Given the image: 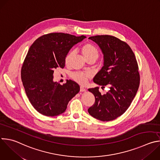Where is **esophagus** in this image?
<instances>
[{"mask_svg": "<svg viewBox=\"0 0 160 160\" xmlns=\"http://www.w3.org/2000/svg\"><path fill=\"white\" fill-rule=\"evenodd\" d=\"M86 90H87L86 88H83V87H80V92H85Z\"/></svg>", "mask_w": 160, "mask_h": 160, "instance_id": "obj_1", "label": "esophagus"}]
</instances>
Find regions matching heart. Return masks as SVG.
Returning a JSON list of instances; mask_svg holds the SVG:
<instances>
[{
    "instance_id": "1",
    "label": "heart",
    "mask_w": 160,
    "mask_h": 160,
    "mask_svg": "<svg viewBox=\"0 0 160 160\" xmlns=\"http://www.w3.org/2000/svg\"><path fill=\"white\" fill-rule=\"evenodd\" d=\"M81 52L83 57L86 60H88L89 59H92L95 61L98 56H99V52L97 48L93 45L92 44L88 42L83 44L81 48ZM73 52L70 51L67 53V55L65 58V65H69L71 59L73 57ZM71 78L75 81L77 83L80 85H85L88 82V80L90 78V74L87 72H73L70 75Z\"/></svg>"
}]
</instances>
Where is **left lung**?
I'll return each mask as SVG.
<instances>
[{
  "label": "left lung",
  "instance_id": "1",
  "mask_svg": "<svg viewBox=\"0 0 160 160\" xmlns=\"http://www.w3.org/2000/svg\"><path fill=\"white\" fill-rule=\"evenodd\" d=\"M89 39L95 42L103 54V67L93 78V82L109 90L102 95L99 87L89 88L95 102L88 112L102 121H110L122 115L138 92L140 75L138 62L130 46L110 35H97Z\"/></svg>",
  "mask_w": 160,
  "mask_h": 160
}]
</instances>
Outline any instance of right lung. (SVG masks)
<instances>
[{
    "label": "right lung",
    "instance_id": "right-lung-1",
    "mask_svg": "<svg viewBox=\"0 0 160 160\" xmlns=\"http://www.w3.org/2000/svg\"><path fill=\"white\" fill-rule=\"evenodd\" d=\"M85 38L52 32L38 38L31 46L22 66L21 79L29 102L39 113L49 117L63 113L79 92L80 86L74 81L67 80L62 85L53 82V73L64 68L69 50Z\"/></svg>",
    "mask_w": 160,
    "mask_h": 160
}]
</instances>
